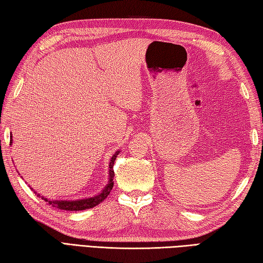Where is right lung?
<instances>
[{
    "label": "right lung",
    "instance_id": "add662e5",
    "mask_svg": "<svg viewBox=\"0 0 263 263\" xmlns=\"http://www.w3.org/2000/svg\"><path fill=\"white\" fill-rule=\"evenodd\" d=\"M10 143L12 144V133H11V136H10ZM119 154H120V150H119V152H116L113 155V157H111L110 160H109L108 183L106 184L105 187L102 190V191H100L98 194L93 195V197L85 198V199H77V200H49L45 197H43V195H41V194H37V192H35V193L38 195V197H41L44 201H46V202L49 205L55 206V208H59L61 210L81 211V210H86V209H89V208H93V206H96L100 202H103V201L106 198H107V195L111 191V189H113V185H114L113 178H114V175H115L114 171H113V166H114V161H115L117 155H119Z\"/></svg>",
    "mask_w": 263,
    "mask_h": 263
}]
</instances>
